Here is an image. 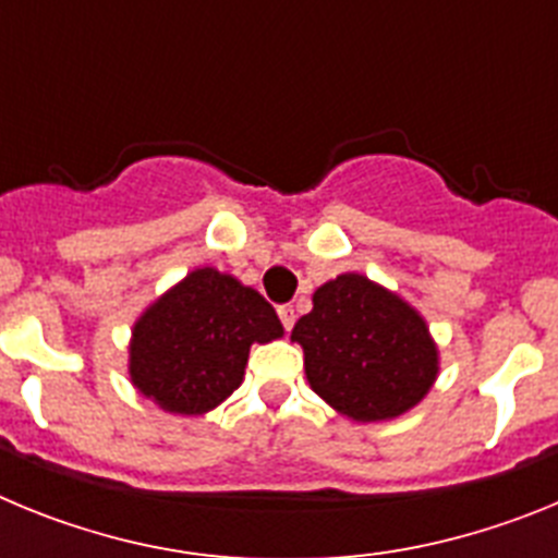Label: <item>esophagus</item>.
I'll return each mask as SVG.
<instances>
[{
    "instance_id": "esophagus-1",
    "label": "esophagus",
    "mask_w": 558,
    "mask_h": 558,
    "mask_svg": "<svg viewBox=\"0 0 558 558\" xmlns=\"http://www.w3.org/2000/svg\"><path fill=\"white\" fill-rule=\"evenodd\" d=\"M279 318H282L284 332H290V329H293V324H295V310H293V304H282V307H279Z\"/></svg>"
}]
</instances>
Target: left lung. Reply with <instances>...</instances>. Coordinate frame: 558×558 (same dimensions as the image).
Listing matches in <instances>:
<instances>
[{
    "label": "left lung",
    "instance_id": "8db88e82",
    "mask_svg": "<svg viewBox=\"0 0 558 558\" xmlns=\"http://www.w3.org/2000/svg\"><path fill=\"white\" fill-rule=\"evenodd\" d=\"M313 391L357 422L405 413L430 391L438 354L425 322L366 276L343 274L315 290L295 322Z\"/></svg>",
    "mask_w": 558,
    "mask_h": 558
}]
</instances>
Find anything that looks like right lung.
Instances as JSON below:
<instances>
[{
    "mask_svg": "<svg viewBox=\"0 0 558 558\" xmlns=\"http://www.w3.org/2000/svg\"><path fill=\"white\" fill-rule=\"evenodd\" d=\"M279 335V315L256 290L198 268L136 322L131 379L165 411L198 416L243 383L251 343Z\"/></svg>",
    "mask_w": 558,
    "mask_h": 558,
    "instance_id": "right-lung-1",
    "label": "right lung"
}]
</instances>
